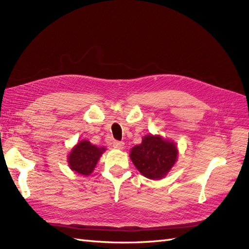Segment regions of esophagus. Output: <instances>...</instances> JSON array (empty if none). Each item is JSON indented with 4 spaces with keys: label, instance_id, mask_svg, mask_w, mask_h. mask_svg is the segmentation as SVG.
<instances>
[{
    "label": "esophagus",
    "instance_id": "esophagus-1",
    "mask_svg": "<svg viewBox=\"0 0 249 249\" xmlns=\"http://www.w3.org/2000/svg\"><path fill=\"white\" fill-rule=\"evenodd\" d=\"M112 144H113V147L118 148V149H123L124 147V143L123 141H113Z\"/></svg>",
    "mask_w": 249,
    "mask_h": 249
}]
</instances>
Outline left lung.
Masks as SVG:
<instances>
[{
  "instance_id": "obj_1",
  "label": "left lung",
  "mask_w": 249,
  "mask_h": 249,
  "mask_svg": "<svg viewBox=\"0 0 249 249\" xmlns=\"http://www.w3.org/2000/svg\"><path fill=\"white\" fill-rule=\"evenodd\" d=\"M178 148L173 141L159 135L149 134L143 137L141 144L131 149V160L142 176L160 179L169 172L178 158Z\"/></svg>"
}]
</instances>
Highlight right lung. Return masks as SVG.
<instances>
[{
	"mask_svg": "<svg viewBox=\"0 0 249 249\" xmlns=\"http://www.w3.org/2000/svg\"><path fill=\"white\" fill-rule=\"evenodd\" d=\"M106 150L105 147H97L88 140L80 141L67 158L71 170L82 176H89L96 166L97 161Z\"/></svg>",
	"mask_w": 249,
	"mask_h": 249,
	"instance_id": "add662e5",
	"label": "right lung"
}]
</instances>
